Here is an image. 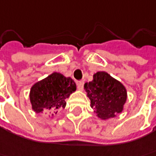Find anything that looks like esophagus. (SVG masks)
<instances>
[{
  "label": "esophagus",
  "instance_id": "obj_1",
  "mask_svg": "<svg viewBox=\"0 0 156 156\" xmlns=\"http://www.w3.org/2000/svg\"><path fill=\"white\" fill-rule=\"evenodd\" d=\"M77 87L79 91H83L84 90V82H78L77 84Z\"/></svg>",
  "mask_w": 156,
  "mask_h": 156
}]
</instances>
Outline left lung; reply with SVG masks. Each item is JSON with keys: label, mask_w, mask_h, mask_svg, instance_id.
Listing matches in <instances>:
<instances>
[{"label": "left lung", "mask_w": 156, "mask_h": 156, "mask_svg": "<svg viewBox=\"0 0 156 156\" xmlns=\"http://www.w3.org/2000/svg\"><path fill=\"white\" fill-rule=\"evenodd\" d=\"M87 97L96 116L106 120L116 117L124 110L127 91L124 85L105 71L93 74V79L85 84Z\"/></svg>", "instance_id": "obj_1"}]
</instances>
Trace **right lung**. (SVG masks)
Listing matches in <instances>:
<instances>
[{
    "instance_id": "obj_1",
    "label": "right lung",
    "mask_w": 156,
    "mask_h": 156,
    "mask_svg": "<svg viewBox=\"0 0 156 156\" xmlns=\"http://www.w3.org/2000/svg\"><path fill=\"white\" fill-rule=\"evenodd\" d=\"M76 88L72 78L59 72H53L31 86V108L36 113L50 112L51 116H54L60 109L65 108V99L76 91Z\"/></svg>"
}]
</instances>
